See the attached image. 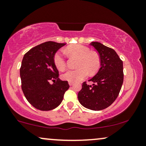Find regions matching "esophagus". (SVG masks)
<instances>
[{
  "mask_svg": "<svg viewBox=\"0 0 146 146\" xmlns=\"http://www.w3.org/2000/svg\"><path fill=\"white\" fill-rule=\"evenodd\" d=\"M68 84H69L70 86H73V82H68Z\"/></svg>",
  "mask_w": 146,
  "mask_h": 146,
  "instance_id": "obj_1",
  "label": "esophagus"
}]
</instances>
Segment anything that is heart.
<instances>
[{
    "label": "heart",
    "mask_w": 146,
    "mask_h": 146,
    "mask_svg": "<svg viewBox=\"0 0 146 146\" xmlns=\"http://www.w3.org/2000/svg\"><path fill=\"white\" fill-rule=\"evenodd\" d=\"M65 54L69 58H78L75 70H69L62 75L63 80L71 82L82 81L88 76L95 75L100 71L102 60L100 55L95 51H90V48L84 45L71 44L65 48ZM53 62L59 71H64L66 67V62L63 55L57 52L53 56Z\"/></svg>",
    "instance_id": "heart-1"
}]
</instances>
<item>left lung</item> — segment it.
Here are the masks:
<instances>
[{
    "label": "left lung",
    "mask_w": 146,
    "mask_h": 146,
    "mask_svg": "<svg viewBox=\"0 0 146 146\" xmlns=\"http://www.w3.org/2000/svg\"><path fill=\"white\" fill-rule=\"evenodd\" d=\"M93 46L100 54L102 66L100 71L89 81L86 82L78 93V100L85 108L101 110L110 106L115 101L121 90L123 82V62L113 48L98 42H93Z\"/></svg>",
    "instance_id": "left-lung-1"
}]
</instances>
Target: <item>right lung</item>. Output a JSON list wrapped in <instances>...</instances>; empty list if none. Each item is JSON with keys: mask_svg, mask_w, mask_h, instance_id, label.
<instances>
[{"mask_svg": "<svg viewBox=\"0 0 146 146\" xmlns=\"http://www.w3.org/2000/svg\"><path fill=\"white\" fill-rule=\"evenodd\" d=\"M65 44L46 42L31 48L23 57L20 68L21 88L27 101L37 109L56 108L69 88L67 81L58 78L59 72L53 62L55 53Z\"/></svg>", "mask_w": 146, "mask_h": 146, "instance_id": "right-lung-1", "label": "right lung"}]
</instances>
